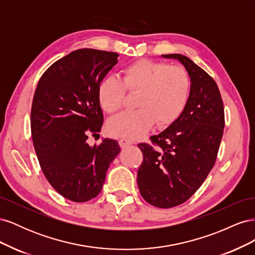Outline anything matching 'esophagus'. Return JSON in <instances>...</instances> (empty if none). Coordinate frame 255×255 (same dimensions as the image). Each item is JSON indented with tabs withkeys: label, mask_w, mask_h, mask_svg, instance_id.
<instances>
[{
	"label": "esophagus",
	"mask_w": 255,
	"mask_h": 255,
	"mask_svg": "<svg viewBox=\"0 0 255 255\" xmlns=\"http://www.w3.org/2000/svg\"><path fill=\"white\" fill-rule=\"evenodd\" d=\"M132 143H133L132 140L127 139V138H121V139L119 140V144H120L121 148H126V146H128V145H130Z\"/></svg>",
	"instance_id": "34e87169"
}]
</instances>
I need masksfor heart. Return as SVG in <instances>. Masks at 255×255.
<instances>
[{
	"mask_svg": "<svg viewBox=\"0 0 255 255\" xmlns=\"http://www.w3.org/2000/svg\"><path fill=\"white\" fill-rule=\"evenodd\" d=\"M188 72L180 66L140 59L123 69L122 81L107 76L99 85L100 105L109 114L121 110L127 90L138 94L139 109L123 113L109 122V132L115 137L138 138L156 122L157 127L170 126L183 113L190 95Z\"/></svg>",
	"mask_w": 255,
	"mask_h": 255,
	"instance_id": "obj_1",
	"label": "heart"
}]
</instances>
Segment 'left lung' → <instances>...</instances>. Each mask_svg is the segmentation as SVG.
<instances>
[{
    "mask_svg": "<svg viewBox=\"0 0 255 255\" xmlns=\"http://www.w3.org/2000/svg\"><path fill=\"white\" fill-rule=\"evenodd\" d=\"M179 60L189 74L191 88L181 116L151 137L154 145L139 143L143 154L137 184L146 202L160 208L184 203L212 170L225 128V109L217 84L203 69L182 54Z\"/></svg>",
    "mask_w": 255,
    "mask_h": 255,
    "instance_id": "1",
    "label": "left lung"
}]
</instances>
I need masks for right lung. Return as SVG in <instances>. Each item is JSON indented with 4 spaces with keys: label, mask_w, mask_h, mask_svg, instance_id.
Returning <instances> with one entry per match:
<instances>
[{
    "label": "right lung",
    "mask_w": 255,
    "mask_h": 255,
    "mask_svg": "<svg viewBox=\"0 0 255 255\" xmlns=\"http://www.w3.org/2000/svg\"><path fill=\"white\" fill-rule=\"evenodd\" d=\"M118 54L80 49L55 61L38 82L30 112L34 148L44 176L58 194L86 202L102 190L107 169L120 152L117 140L89 145L103 126L99 85Z\"/></svg>",
    "instance_id": "1"
}]
</instances>
